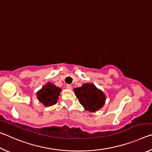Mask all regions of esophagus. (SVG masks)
Instances as JSON below:
<instances>
[{
  "mask_svg": "<svg viewBox=\"0 0 152 152\" xmlns=\"http://www.w3.org/2000/svg\"><path fill=\"white\" fill-rule=\"evenodd\" d=\"M66 88L68 90H72V86L70 84H67V85L66 86Z\"/></svg>",
  "mask_w": 152,
  "mask_h": 152,
  "instance_id": "34e87169",
  "label": "esophagus"
}]
</instances>
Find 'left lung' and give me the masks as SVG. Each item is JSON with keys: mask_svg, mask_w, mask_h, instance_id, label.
I'll use <instances>...</instances> for the list:
<instances>
[{"mask_svg": "<svg viewBox=\"0 0 152 152\" xmlns=\"http://www.w3.org/2000/svg\"><path fill=\"white\" fill-rule=\"evenodd\" d=\"M78 101L82 107L89 112H96L104 106L106 96L101 90L94 84L86 83L74 89Z\"/></svg>", "mask_w": 152, "mask_h": 152, "instance_id": "obj_1", "label": "left lung"}]
</instances>
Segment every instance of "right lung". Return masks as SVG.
I'll use <instances>...</instances> for the list:
<instances>
[{
    "label": "right lung",
    "instance_id": "1",
    "mask_svg": "<svg viewBox=\"0 0 152 152\" xmlns=\"http://www.w3.org/2000/svg\"><path fill=\"white\" fill-rule=\"evenodd\" d=\"M61 88L51 82H48L37 92L38 101L45 107H50L57 103Z\"/></svg>",
    "mask_w": 152,
    "mask_h": 152
}]
</instances>
